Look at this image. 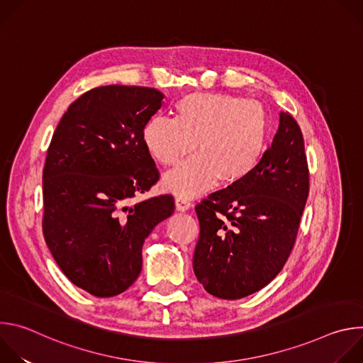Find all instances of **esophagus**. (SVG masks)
Wrapping results in <instances>:
<instances>
[{
    "label": "esophagus",
    "instance_id": "34e87169",
    "mask_svg": "<svg viewBox=\"0 0 363 363\" xmlns=\"http://www.w3.org/2000/svg\"><path fill=\"white\" fill-rule=\"evenodd\" d=\"M175 206H177V210H178V211L184 213V211L189 210V206H191V202H189V201H188L186 198L178 196V198L175 199Z\"/></svg>",
    "mask_w": 363,
    "mask_h": 363
}]
</instances>
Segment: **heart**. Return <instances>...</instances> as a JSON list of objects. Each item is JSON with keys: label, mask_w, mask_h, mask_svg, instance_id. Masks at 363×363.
Here are the masks:
<instances>
[{"label": "heart", "mask_w": 363, "mask_h": 363, "mask_svg": "<svg viewBox=\"0 0 363 363\" xmlns=\"http://www.w3.org/2000/svg\"><path fill=\"white\" fill-rule=\"evenodd\" d=\"M142 139L150 157L175 167L195 149L198 155L164 177L167 191L195 198L221 179L235 184L260 165L269 139V118L255 100L223 93H191L177 103V118L153 116Z\"/></svg>", "instance_id": "b5f03b06"}]
</instances>
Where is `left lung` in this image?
Instances as JSON below:
<instances>
[{"label": "left lung", "instance_id": "obj_1", "mask_svg": "<svg viewBox=\"0 0 363 363\" xmlns=\"http://www.w3.org/2000/svg\"><path fill=\"white\" fill-rule=\"evenodd\" d=\"M307 195L303 135L294 118L280 112L257 169L195 206L199 238L192 267L203 289L237 300L266 287L287 262Z\"/></svg>", "mask_w": 363, "mask_h": 363}]
</instances>
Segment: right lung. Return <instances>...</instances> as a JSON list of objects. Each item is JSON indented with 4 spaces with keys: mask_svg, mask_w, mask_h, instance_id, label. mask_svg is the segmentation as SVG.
Returning <instances> with one entry per match:
<instances>
[{
    "mask_svg": "<svg viewBox=\"0 0 363 363\" xmlns=\"http://www.w3.org/2000/svg\"><path fill=\"white\" fill-rule=\"evenodd\" d=\"M157 89L101 86L69 106L43 171L45 244L77 287L96 297L123 293L142 270V245L172 216V195L129 205L160 179L142 139L164 100Z\"/></svg>",
    "mask_w": 363,
    "mask_h": 363,
    "instance_id": "obj_1",
    "label": "right lung"
}]
</instances>
